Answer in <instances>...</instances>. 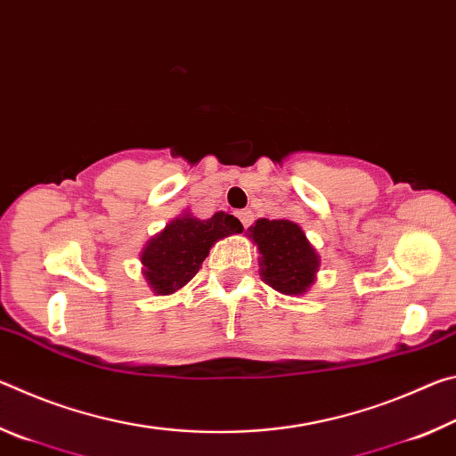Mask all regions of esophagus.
Returning <instances> with one entry per match:
<instances>
[{"label": "esophagus", "mask_w": 456, "mask_h": 456, "mask_svg": "<svg viewBox=\"0 0 456 456\" xmlns=\"http://www.w3.org/2000/svg\"><path fill=\"white\" fill-rule=\"evenodd\" d=\"M237 217L241 219V223H243V227H245V229L249 227L251 223H253V213H251V211H247V209H245V211H239V213H237Z\"/></svg>", "instance_id": "esophagus-1"}]
</instances>
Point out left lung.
Wrapping results in <instances>:
<instances>
[{
    "label": "left lung",
    "instance_id": "obj_1",
    "mask_svg": "<svg viewBox=\"0 0 456 456\" xmlns=\"http://www.w3.org/2000/svg\"><path fill=\"white\" fill-rule=\"evenodd\" d=\"M247 231L259 249V275L269 288L285 296H302L312 288L320 256L297 223L257 219Z\"/></svg>",
    "mask_w": 456,
    "mask_h": 456
}]
</instances>
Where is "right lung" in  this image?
<instances>
[{
    "label": "right lung",
    "instance_id": "right-lung-1",
    "mask_svg": "<svg viewBox=\"0 0 456 456\" xmlns=\"http://www.w3.org/2000/svg\"><path fill=\"white\" fill-rule=\"evenodd\" d=\"M241 231V221L223 211L205 221L183 213L144 245L141 264L146 283L157 296H171L197 275L213 243Z\"/></svg>",
    "mask_w": 456,
    "mask_h": 456
}]
</instances>
